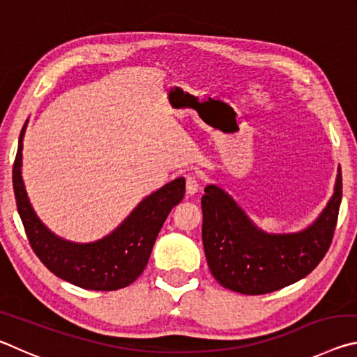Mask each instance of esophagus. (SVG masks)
Wrapping results in <instances>:
<instances>
[{
    "mask_svg": "<svg viewBox=\"0 0 357 357\" xmlns=\"http://www.w3.org/2000/svg\"><path fill=\"white\" fill-rule=\"evenodd\" d=\"M200 189V185H198V181L195 176H189L185 179V193L187 195H195V193Z\"/></svg>",
    "mask_w": 357,
    "mask_h": 357,
    "instance_id": "1",
    "label": "esophagus"
}]
</instances>
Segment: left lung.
<instances>
[{"instance_id": "obj_1", "label": "left lung", "mask_w": 357, "mask_h": 357, "mask_svg": "<svg viewBox=\"0 0 357 357\" xmlns=\"http://www.w3.org/2000/svg\"><path fill=\"white\" fill-rule=\"evenodd\" d=\"M342 202V172L321 215L304 231L268 234L249 220L217 185L202 197L203 245L208 266L222 287L243 294H266L304 279L329 250Z\"/></svg>"}]
</instances>
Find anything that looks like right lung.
<instances>
[{"label": "right lung", "instance_id": "add662e5", "mask_svg": "<svg viewBox=\"0 0 357 357\" xmlns=\"http://www.w3.org/2000/svg\"><path fill=\"white\" fill-rule=\"evenodd\" d=\"M25 128L26 123L20 132L19 149L12 168V185L17 211L33 252L50 273L80 288L113 291L130 285L146 268L167 215L184 198V178L174 179L151 193L104 239L91 244L68 243L44 227L28 202L20 172Z\"/></svg>", "mask_w": 357, "mask_h": 357}]
</instances>
